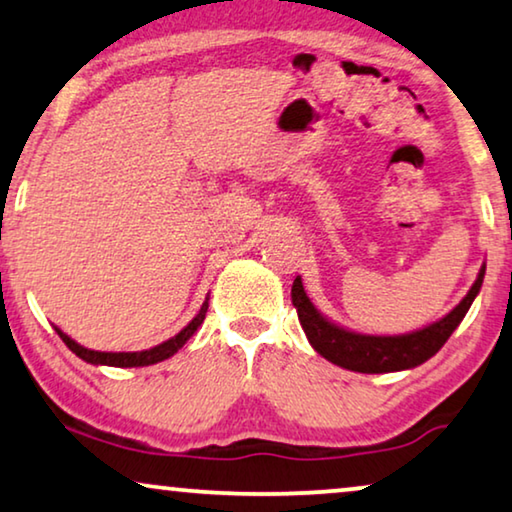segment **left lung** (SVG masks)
<instances>
[{
	"instance_id": "8db88e82",
	"label": "left lung",
	"mask_w": 512,
	"mask_h": 512,
	"mask_svg": "<svg viewBox=\"0 0 512 512\" xmlns=\"http://www.w3.org/2000/svg\"><path fill=\"white\" fill-rule=\"evenodd\" d=\"M482 279H485V265L480 268L471 291L450 314H445L443 319L422 328V331L405 335H363L333 324L310 303L300 277L293 279L291 300L298 310L300 326H303L307 340L324 359L340 368L354 370V373H394V370L422 366L445 345L480 293Z\"/></svg>"
}]
</instances>
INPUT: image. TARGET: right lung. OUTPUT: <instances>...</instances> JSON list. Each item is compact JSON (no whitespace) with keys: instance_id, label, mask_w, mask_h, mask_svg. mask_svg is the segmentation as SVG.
<instances>
[{"instance_id":"add662e5","label":"right lung","mask_w":512,"mask_h":512,"mask_svg":"<svg viewBox=\"0 0 512 512\" xmlns=\"http://www.w3.org/2000/svg\"><path fill=\"white\" fill-rule=\"evenodd\" d=\"M209 300V298H207ZM202 303L200 312L195 314L191 324H188L184 331H179L174 338L160 342V345L151 347V349H144V352H95V349H86L83 345H79V342H74L72 338H69L67 333H62L60 328H55L58 331V335L62 338V342L72 349V352L79 356V359L93 363V366H114V368H142V366H153V363L158 361H165L170 359L172 354H177L181 347L186 345L188 340L193 338V333L198 331L202 321H205V314H207V307L209 303Z\"/></svg>"}]
</instances>
